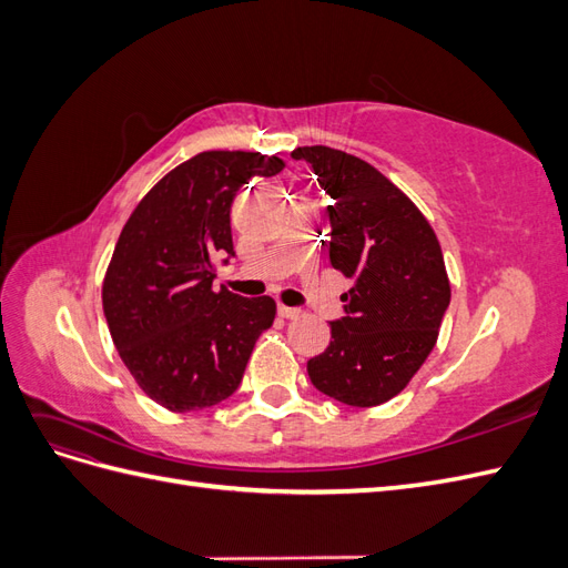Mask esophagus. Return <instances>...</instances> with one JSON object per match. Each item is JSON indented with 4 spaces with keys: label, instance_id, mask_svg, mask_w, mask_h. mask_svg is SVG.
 <instances>
[{
    "label": "esophagus",
    "instance_id": "obj_1",
    "mask_svg": "<svg viewBox=\"0 0 568 568\" xmlns=\"http://www.w3.org/2000/svg\"><path fill=\"white\" fill-rule=\"evenodd\" d=\"M277 313H280L282 317H286V320H296V317L303 315L301 307H291V305H282V303H280V307H277Z\"/></svg>",
    "mask_w": 568,
    "mask_h": 568
}]
</instances>
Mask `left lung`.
Returning <instances> with one entry per match:
<instances>
[{
	"instance_id": "8db88e82",
	"label": "left lung",
	"mask_w": 568,
	"mask_h": 568,
	"mask_svg": "<svg viewBox=\"0 0 568 568\" xmlns=\"http://www.w3.org/2000/svg\"><path fill=\"white\" fill-rule=\"evenodd\" d=\"M332 196L329 261L353 280L332 343L307 359L313 386L372 407L398 395L434 351L450 282L438 239L419 209L369 163L329 146H301Z\"/></svg>"
}]
</instances>
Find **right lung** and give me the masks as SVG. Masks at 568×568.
I'll use <instances>...</instances> for the list:
<instances>
[{
	"instance_id": "add662e5",
	"label": "right lung",
	"mask_w": 568,
	"mask_h": 568,
	"mask_svg": "<svg viewBox=\"0 0 568 568\" xmlns=\"http://www.w3.org/2000/svg\"><path fill=\"white\" fill-rule=\"evenodd\" d=\"M277 156L203 151L140 201L104 280V315L134 382L170 412L213 407L242 384L257 336L277 305L213 291L215 263L234 255L230 211L251 178H272Z\"/></svg>"
}]
</instances>
